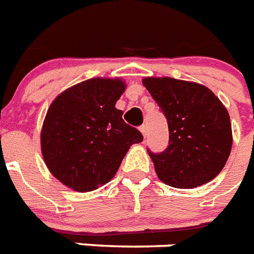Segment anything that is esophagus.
I'll return each mask as SVG.
<instances>
[{
    "mask_svg": "<svg viewBox=\"0 0 254 254\" xmlns=\"http://www.w3.org/2000/svg\"><path fill=\"white\" fill-rule=\"evenodd\" d=\"M139 129H140V132L143 133V136H144V137L147 136V126H145V125L140 126V127H139Z\"/></svg>",
    "mask_w": 254,
    "mask_h": 254,
    "instance_id": "esophagus-1",
    "label": "esophagus"
}]
</instances>
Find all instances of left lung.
Returning <instances> with one entry per match:
<instances>
[{
    "instance_id": "8db88e82",
    "label": "left lung",
    "mask_w": 254,
    "mask_h": 254,
    "mask_svg": "<svg viewBox=\"0 0 254 254\" xmlns=\"http://www.w3.org/2000/svg\"><path fill=\"white\" fill-rule=\"evenodd\" d=\"M144 86L165 115L169 145L148 151L164 184L192 189L214 180L232 148L230 114L210 89L172 77H147Z\"/></svg>"
}]
</instances>
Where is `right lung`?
Listing matches in <instances>:
<instances>
[{
    "label": "right lung",
    "instance_id": "1",
    "mask_svg": "<svg viewBox=\"0 0 254 254\" xmlns=\"http://www.w3.org/2000/svg\"><path fill=\"white\" fill-rule=\"evenodd\" d=\"M126 89L119 78H90L51 103L40 144L50 172L77 191H92L114 177L129 147L143 141L115 103Z\"/></svg>",
    "mask_w": 254,
    "mask_h": 254
}]
</instances>
